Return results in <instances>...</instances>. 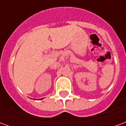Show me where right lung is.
I'll list each match as a JSON object with an SVG mask.
<instances>
[{"instance_id":"1","label":"right lung","mask_w":126,"mask_h":126,"mask_svg":"<svg viewBox=\"0 0 126 126\" xmlns=\"http://www.w3.org/2000/svg\"><path fill=\"white\" fill-rule=\"evenodd\" d=\"M41 100H42V99H41Z\"/></svg>"}]
</instances>
